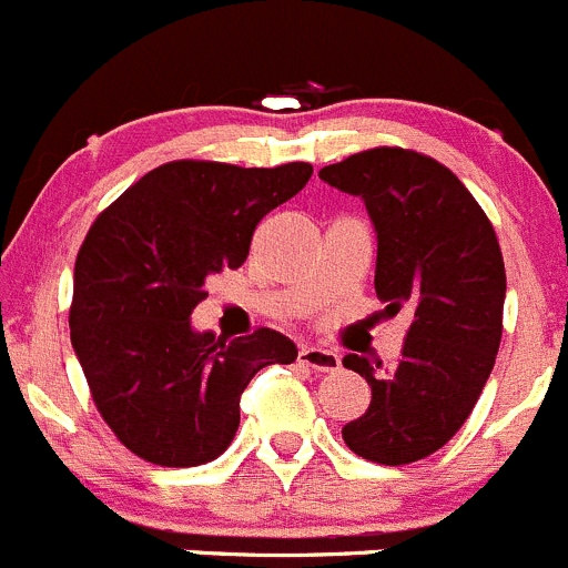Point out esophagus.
<instances>
[{"label":"esophagus","mask_w":568,"mask_h":568,"mask_svg":"<svg viewBox=\"0 0 568 568\" xmlns=\"http://www.w3.org/2000/svg\"><path fill=\"white\" fill-rule=\"evenodd\" d=\"M297 362L317 369V373H336V369H339V356H336L334 351H325V347L303 345L301 351H297Z\"/></svg>","instance_id":"esophagus-1"}]
</instances>
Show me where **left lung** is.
<instances>
[{
    "instance_id": "obj_1",
    "label": "left lung",
    "mask_w": 568,
    "mask_h": 568,
    "mask_svg": "<svg viewBox=\"0 0 568 568\" xmlns=\"http://www.w3.org/2000/svg\"><path fill=\"white\" fill-rule=\"evenodd\" d=\"M320 179L364 201L378 234L375 292L386 314L412 312L395 367L342 358L373 389L342 439L386 467L419 462L456 436L491 375L505 303L497 234L462 179L417 151L381 145L325 165Z\"/></svg>"
}]
</instances>
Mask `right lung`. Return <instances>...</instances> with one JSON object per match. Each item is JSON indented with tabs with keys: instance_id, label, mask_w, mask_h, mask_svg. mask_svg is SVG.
I'll list each match as a JSON object with an SVG mask.
<instances>
[{
	"instance_id": "obj_1",
	"label": "right lung",
	"mask_w": 568,
	"mask_h": 568,
	"mask_svg": "<svg viewBox=\"0 0 568 568\" xmlns=\"http://www.w3.org/2000/svg\"><path fill=\"white\" fill-rule=\"evenodd\" d=\"M308 162L154 168L93 221L74 265L71 345L99 414L156 467H199L232 445L240 395L295 342L271 328L234 342L195 331L204 282L248 260L262 217L301 193Z\"/></svg>"
}]
</instances>
